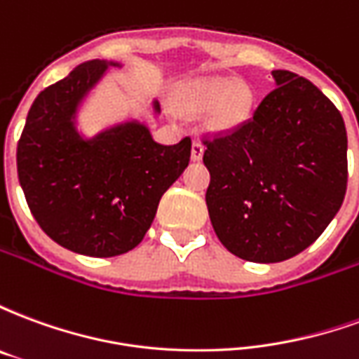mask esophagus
Instances as JSON below:
<instances>
[{
  "label": "esophagus",
  "mask_w": 359,
  "mask_h": 359,
  "mask_svg": "<svg viewBox=\"0 0 359 359\" xmlns=\"http://www.w3.org/2000/svg\"><path fill=\"white\" fill-rule=\"evenodd\" d=\"M202 157H203V144L198 140V138H194V140H192V159H194V161H200Z\"/></svg>",
  "instance_id": "esophagus-1"
}]
</instances>
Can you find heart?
<instances>
[{"instance_id":"1","label":"heart","mask_w":359,"mask_h":359,"mask_svg":"<svg viewBox=\"0 0 359 359\" xmlns=\"http://www.w3.org/2000/svg\"><path fill=\"white\" fill-rule=\"evenodd\" d=\"M179 107L184 113H205L211 109V125L233 128L252 113L254 92L246 84H234V79L217 76L190 82L179 94Z\"/></svg>"}]
</instances>
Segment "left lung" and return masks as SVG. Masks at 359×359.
I'll use <instances>...</instances> for the list:
<instances>
[{
  "mask_svg": "<svg viewBox=\"0 0 359 359\" xmlns=\"http://www.w3.org/2000/svg\"><path fill=\"white\" fill-rule=\"evenodd\" d=\"M241 125L203 134L205 203L221 244L277 264L321 236L346 194V128L334 103L290 71Z\"/></svg>",
  "mask_w": 359,
  "mask_h": 359,
  "instance_id": "left-lung-1",
  "label": "left lung"
}]
</instances>
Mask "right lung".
Here are the masks:
<instances>
[{
  "label": "right lung",
  "instance_id": "add662e5",
  "mask_svg": "<svg viewBox=\"0 0 359 359\" xmlns=\"http://www.w3.org/2000/svg\"><path fill=\"white\" fill-rule=\"evenodd\" d=\"M105 69L86 61L40 92L17 144L19 182L36 223L59 246L92 257L140 244L192 149L188 136L157 144L138 123L82 140L71 117Z\"/></svg>",
  "mask_w": 359,
  "mask_h": 359
}]
</instances>
